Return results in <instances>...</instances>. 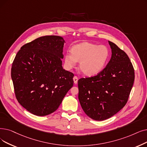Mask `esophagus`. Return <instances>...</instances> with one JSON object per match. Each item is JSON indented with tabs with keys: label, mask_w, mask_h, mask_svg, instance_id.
Masks as SVG:
<instances>
[{
	"label": "esophagus",
	"mask_w": 147,
	"mask_h": 147,
	"mask_svg": "<svg viewBox=\"0 0 147 147\" xmlns=\"http://www.w3.org/2000/svg\"><path fill=\"white\" fill-rule=\"evenodd\" d=\"M73 80H74V83L75 84H78V78L77 76H74L73 78Z\"/></svg>",
	"instance_id": "34e87169"
}]
</instances>
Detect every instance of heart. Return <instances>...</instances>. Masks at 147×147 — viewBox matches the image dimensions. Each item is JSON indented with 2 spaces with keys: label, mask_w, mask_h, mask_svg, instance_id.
<instances>
[{
  "label": "heart",
  "mask_w": 147,
  "mask_h": 147,
  "mask_svg": "<svg viewBox=\"0 0 147 147\" xmlns=\"http://www.w3.org/2000/svg\"><path fill=\"white\" fill-rule=\"evenodd\" d=\"M71 53L65 55V65L67 69L74 68L77 62L79 68L85 75L93 76L103 69L109 56V51L105 46H98L84 42L74 46Z\"/></svg>",
  "instance_id": "heart-1"
}]
</instances>
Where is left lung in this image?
Wrapping results in <instances>:
<instances>
[{
	"instance_id": "obj_1",
	"label": "left lung",
	"mask_w": 147,
	"mask_h": 147,
	"mask_svg": "<svg viewBox=\"0 0 147 147\" xmlns=\"http://www.w3.org/2000/svg\"><path fill=\"white\" fill-rule=\"evenodd\" d=\"M109 42L112 56L97 76L78 80L79 100L84 112L103 121L118 112L127 103L135 80V71L127 55Z\"/></svg>"
}]
</instances>
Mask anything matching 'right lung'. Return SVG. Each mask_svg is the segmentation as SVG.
I'll return each mask as SVG.
<instances>
[{
  "label": "right lung",
  "mask_w": 147,
  "mask_h": 147,
  "mask_svg": "<svg viewBox=\"0 0 147 147\" xmlns=\"http://www.w3.org/2000/svg\"><path fill=\"white\" fill-rule=\"evenodd\" d=\"M64 42L59 36L38 38L23 46L12 63L16 98L35 115L46 116L56 111L73 86V73L62 66Z\"/></svg>",
  "instance_id": "1"
}]
</instances>
